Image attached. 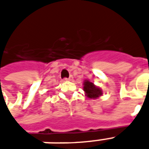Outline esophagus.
Here are the masks:
<instances>
[{
    "instance_id": "1",
    "label": "esophagus",
    "mask_w": 149,
    "mask_h": 149,
    "mask_svg": "<svg viewBox=\"0 0 149 149\" xmlns=\"http://www.w3.org/2000/svg\"><path fill=\"white\" fill-rule=\"evenodd\" d=\"M72 76H70V77H69L68 78H65V81H72Z\"/></svg>"
}]
</instances>
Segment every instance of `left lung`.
I'll list each match as a JSON object with an SVG mask.
<instances>
[{
	"label": "left lung",
	"mask_w": 149,
	"mask_h": 149,
	"mask_svg": "<svg viewBox=\"0 0 149 149\" xmlns=\"http://www.w3.org/2000/svg\"><path fill=\"white\" fill-rule=\"evenodd\" d=\"M84 91L86 93V96L91 99H96L102 95V91L88 81H84Z\"/></svg>",
	"instance_id": "obj_1"
}]
</instances>
